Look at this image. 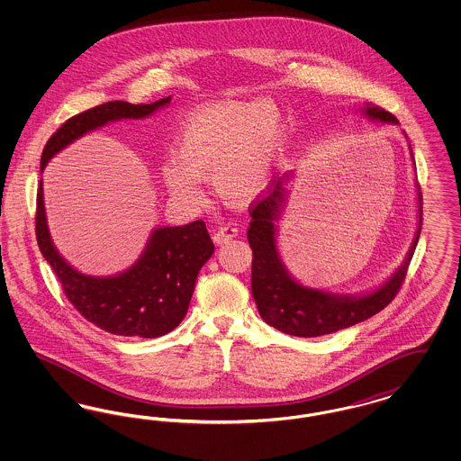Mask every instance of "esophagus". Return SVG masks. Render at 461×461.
<instances>
[{
	"instance_id": "obj_1",
	"label": "esophagus",
	"mask_w": 461,
	"mask_h": 461,
	"mask_svg": "<svg viewBox=\"0 0 461 461\" xmlns=\"http://www.w3.org/2000/svg\"><path fill=\"white\" fill-rule=\"evenodd\" d=\"M237 235H239V228L235 224L228 222V224H222L212 233V240L216 243H226V241L233 240Z\"/></svg>"
}]
</instances>
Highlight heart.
I'll list each match as a JSON object with an SVG mask.
<instances>
[{
    "mask_svg": "<svg viewBox=\"0 0 461 461\" xmlns=\"http://www.w3.org/2000/svg\"><path fill=\"white\" fill-rule=\"evenodd\" d=\"M282 145V119L273 104L220 102L200 107L176 140L175 164L160 171L175 197L200 202L197 179H211L222 197H256L267 183Z\"/></svg>",
    "mask_w": 461,
    "mask_h": 461,
    "instance_id": "1",
    "label": "heart"
}]
</instances>
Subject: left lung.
<instances>
[{"label":"left lung","mask_w":461,"mask_h":461,"mask_svg":"<svg viewBox=\"0 0 461 461\" xmlns=\"http://www.w3.org/2000/svg\"><path fill=\"white\" fill-rule=\"evenodd\" d=\"M365 115L385 124H397L391 112L368 105ZM288 175L271 183L263 195L250 203V224L247 240L252 249V295L264 321L294 337H320L337 330L348 329L380 312L394 299L402 285L408 266L417 249L421 231V195L418 192V230L413 245L394 275L372 294L342 295L309 288L295 282L276 249V226L285 203L284 181Z\"/></svg>","instance_id":"obj_1"}]
</instances>
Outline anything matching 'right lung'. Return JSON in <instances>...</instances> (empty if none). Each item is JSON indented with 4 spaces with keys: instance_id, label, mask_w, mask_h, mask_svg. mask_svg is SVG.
<instances>
[{
    "instance_id": "add662e5",
    "label": "right lung",
    "mask_w": 461,
    "mask_h": 461,
    "mask_svg": "<svg viewBox=\"0 0 461 461\" xmlns=\"http://www.w3.org/2000/svg\"><path fill=\"white\" fill-rule=\"evenodd\" d=\"M169 102L171 96L141 105L115 100L70 117L46 141L41 173L53 155L83 134L112 121L143 119ZM36 240L67 299L88 321L113 335L143 339L166 335L181 323L194 295L198 271L214 252L205 222L198 220L154 230L140 259L115 276L83 275L64 261L51 241L44 212L43 179L38 190Z\"/></svg>"
}]
</instances>
